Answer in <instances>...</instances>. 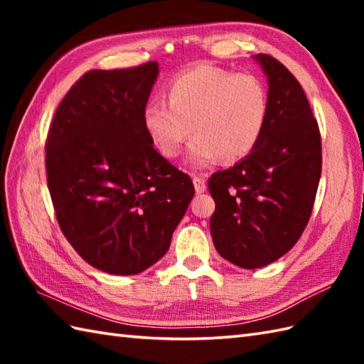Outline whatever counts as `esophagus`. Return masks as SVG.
Wrapping results in <instances>:
<instances>
[{
  "label": "esophagus",
  "mask_w": 364,
  "mask_h": 364,
  "mask_svg": "<svg viewBox=\"0 0 364 364\" xmlns=\"http://www.w3.org/2000/svg\"><path fill=\"white\" fill-rule=\"evenodd\" d=\"M192 181H194V188H196L197 194H202V192L206 191V181H205V178H202V176H194V178H192Z\"/></svg>",
  "instance_id": "1"
}]
</instances>
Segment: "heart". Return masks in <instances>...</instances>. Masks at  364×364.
Instances as JSON below:
<instances>
[{
    "mask_svg": "<svg viewBox=\"0 0 364 364\" xmlns=\"http://www.w3.org/2000/svg\"><path fill=\"white\" fill-rule=\"evenodd\" d=\"M167 94L168 103L154 98L142 111L145 133L164 158H176L192 133L194 167L242 159L259 142L269 98L258 76L200 64L178 73Z\"/></svg>",
    "mask_w": 364,
    "mask_h": 364,
    "instance_id": "1",
    "label": "heart"
}]
</instances>
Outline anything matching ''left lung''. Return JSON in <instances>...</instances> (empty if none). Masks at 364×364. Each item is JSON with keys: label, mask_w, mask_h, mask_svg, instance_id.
I'll return each mask as SVG.
<instances>
[{"label": "left lung", "mask_w": 364, "mask_h": 364, "mask_svg": "<svg viewBox=\"0 0 364 364\" xmlns=\"http://www.w3.org/2000/svg\"><path fill=\"white\" fill-rule=\"evenodd\" d=\"M253 58L269 82L264 131L242 161L208 181L215 202L210 220L215 250L244 269L267 266L296 245L322 168L319 127L304 89L275 58Z\"/></svg>", "instance_id": "1"}]
</instances>
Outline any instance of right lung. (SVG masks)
Masks as SVG:
<instances>
[{
	"label": "right lung",
	"mask_w": 364,
	"mask_h": 364,
	"mask_svg": "<svg viewBox=\"0 0 364 364\" xmlns=\"http://www.w3.org/2000/svg\"><path fill=\"white\" fill-rule=\"evenodd\" d=\"M158 63L90 70L59 103L45 144L56 219L80 257L136 275L164 257L194 197L191 176L153 149L142 111Z\"/></svg>",
	"instance_id": "add662e5"
}]
</instances>
